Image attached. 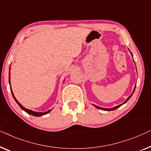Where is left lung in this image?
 <instances>
[{"instance_id":"left-lung-1","label":"left lung","mask_w":151,"mask_h":151,"mask_svg":"<svg viewBox=\"0 0 151 151\" xmlns=\"http://www.w3.org/2000/svg\"><path fill=\"white\" fill-rule=\"evenodd\" d=\"M128 49H129V48H128ZM129 52H130V53L131 54V56L133 57V55H132V53H131V52L130 51V50L129 49ZM133 61H134V60H133ZM136 70H137V69H136ZM135 86L134 89H133V91L132 94H131L130 95V96H129L128 98H127L126 101H125L124 102V103H122V104H120V105H118V106H116V107H112V108H104V107H99V106H97V105H94V104H92V105H94L95 107H96V108H98V109H101V110H103V111H113V110H115V109H118V107H120V106H122V105H124V103H126L127 102L129 101V99H130V98H131V96H132V95H133V92H134V91H135Z\"/></svg>"}]
</instances>
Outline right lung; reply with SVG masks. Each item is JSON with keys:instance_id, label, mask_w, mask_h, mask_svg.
Returning a JSON list of instances; mask_svg holds the SVG:
<instances>
[{"instance_id": "1", "label": "right lung", "mask_w": 151, "mask_h": 151, "mask_svg": "<svg viewBox=\"0 0 151 151\" xmlns=\"http://www.w3.org/2000/svg\"><path fill=\"white\" fill-rule=\"evenodd\" d=\"M10 66H11V65H10ZM10 67H9V86H10V90H11V92H12V96H13V97H14V100L15 101H16V102L17 103V104H18V105L20 106V108L21 109H22V110H24V111H25V112H27V114H30V115H32V116H37V117H39V116H44V115H46V114H48L49 113V112L51 111V110L52 109H50V110H48V111H44V112H39V111H33V110H31V109H27V108H25L24 107H23V106L21 105V104L19 103V101H18V100H17L16 99V97H15V96H14V93H13V92H12V87H11V81H10V75H11V73H10ZM65 78L64 80H63V83H64V81H65Z\"/></svg>"}]
</instances>
